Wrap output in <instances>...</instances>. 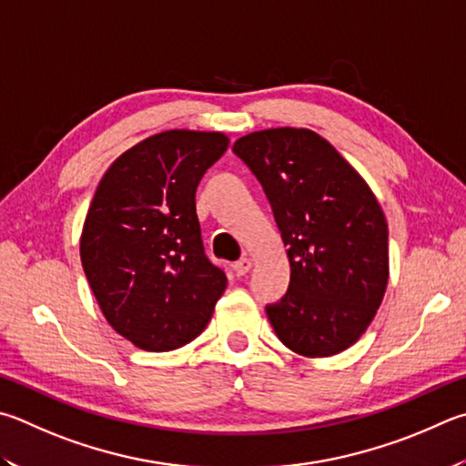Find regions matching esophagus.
<instances>
[{
    "label": "esophagus",
    "mask_w": 466,
    "mask_h": 466,
    "mask_svg": "<svg viewBox=\"0 0 466 466\" xmlns=\"http://www.w3.org/2000/svg\"><path fill=\"white\" fill-rule=\"evenodd\" d=\"M234 273L238 275V277H244L248 273V270L252 268V260L250 258H240L238 262H234Z\"/></svg>",
    "instance_id": "obj_1"
}]
</instances>
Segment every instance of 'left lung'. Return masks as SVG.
<instances>
[{"label":"left lung","mask_w":466,"mask_h":466,"mask_svg":"<svg viewBox=\"0 0 466 466\" xmlns=\"http://www.w3.org/2000/svg\"><path fill=\"white\" fill-rule=\"evenodd\" d=\"M232 150L257 175L291 265L275 334L308 359L342 352L367 332L389 281L387 219L367 181L309 128L244 134Z\"/></svg>","instance_id":"1"}]
</instances>
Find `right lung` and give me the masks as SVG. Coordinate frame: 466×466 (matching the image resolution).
<instances>
[{"mask_svg":"<svg viewBox=\"0 0 466 466\" xmlns=\"http://www.w3.org/2000/svg\"><path fill=\"white\" fill-rule=\"evenodd\" d=\"M228 145L224 132L150 134L109 165L91 199L81 265L107 324L140 350L196 340L226 291L201 244L196 189Z\"/></svg>","mask_w":466,"mask_h":466,"instance_id":"obj_1","label":"right lung"}]
</instances>
